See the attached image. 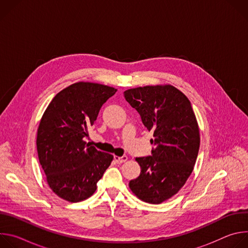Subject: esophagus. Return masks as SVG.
Wrapping results in <instances>:
<instances>
[{
	"mask_svg": "<svg viewBox=\"0 0 248 248\" xmlns=\"http://www.w3.org/2000/svg\"><path fill=\"white\" fill-rule=\"evenodd\" d=\"M114 160L116 161V163H118V164H122V163H124V162L127 161V157H126V156H123V157L115 156V157H114Z\"/></svg>",
	"mask_w": 248,
	"mask_h": 248,
	"instance_id": "34e87169",
	"label": "esophagus"
}]
</instances>
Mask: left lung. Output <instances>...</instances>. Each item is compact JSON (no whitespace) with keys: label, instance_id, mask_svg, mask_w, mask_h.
I'll use <instances>...</instances> for the list:
<instances>
[{"label":"left lung","instance_id":"8db88e82","mask_svg":"<svg viewBox=\"0 0 248 248\" xmlns=\"http://www.w3.org/2000/svg\"><path fill=\"white\" fill-rule=\"evenodd\" d=\"M124 95L154 136L151 156L135 159L141 171L129 187L139 199L160 204L178 193L193 170L200 145L196 118L187 97L171 85L132 88Z\"/></svg>","mask_w":248,"mask_h":248}]
</instances>
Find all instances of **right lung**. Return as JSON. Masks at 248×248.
<instances>
[{
	"label": "right lung",
	"mask_w": 248,
	"mask_h": 248,
	"mask_svg": "<svg viewBox=\"0 0 248 248\" xmlns=\"http://www.w3.org/2000/svg\"><path fill=\"white\" fill-rule=\"evenodd\" d=\"M117 89L77 82L49 104L37 131V152L50 188L61 198L79 202L90 197L113 155L85 142L103 104Z\"/></svg>",
	"instance_id": "right-lung-1"
}]
</instances>
